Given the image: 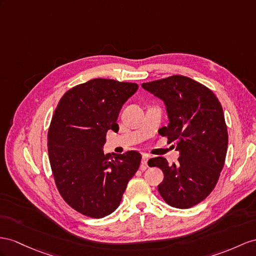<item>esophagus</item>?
Returning <instances> with one entry per match:
<instances>
[{
    "label": "esophagus",
    "instance_id": "obj_1",
    "mask_svg": "<svg viewBox=\"0 0 256 256\" xmlns=\"http://www.w3.org/2000/svg\"><path fill=\"white\" fill-rule=\"evenodd\" d=\"M150 159V156L148 154H144L142 159V164H140V170L142 171H145V170L148 168V160Z\"/></svg>",
    "mask_w": 256,
    "mask_h": 256
}]
</instances>
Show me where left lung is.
Here are the masks:
<instances>
[{"instance_id":"8db88e82","label":"left lung","mask_w":256,"mask_h":256,"mask_svg":"<svg viewBox=\"0 0 256 256\" xmlns=\"http://www.w3.org/2000/svg\"><path fill=\"white\" fill-rule=\"evenodd\" d=\"M142 86L164 102L168 124L159 134L175 142L180 152L172 166L162 156L152 159V166L164 174L159 194L171 206L192 208L211 194L224 166L228 133L222 104L211 90L184 76Z\"/></svg>"}]
</instances>
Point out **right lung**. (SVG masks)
Listing matches in <instances>:
<instances>
[{
  "instance_id": "obj_1",
  "label": "right lung",
  "mask_w": 256,
  "mask_h": 256,
  "mask_svg": "<svg viewBox=\"0 0 256 256\" xmlns=\"http://www.w3.org/2000/svg\"><path fill=\"white\" fill-rule=\"evenodd\" d=\"M137 88L136 83L93 78L64 93L52 119L48 146L57 189L88 218L112 213L140 168L142 154L134 150L102 152L108 130H119L120 110Z\"/></svg>"
}]
</instances>
